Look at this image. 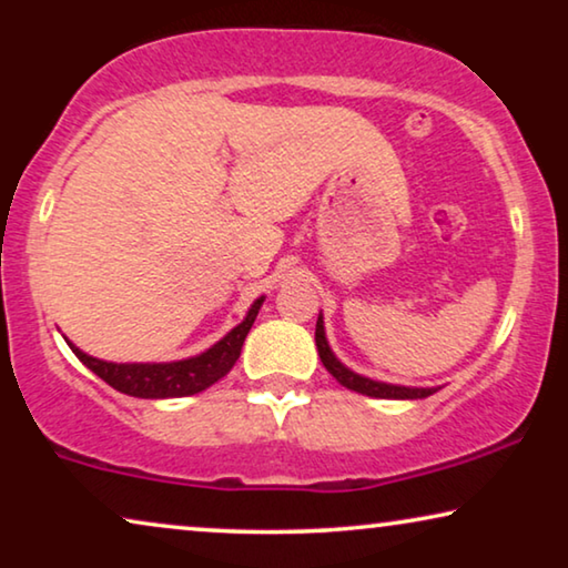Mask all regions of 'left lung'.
<instances>
[{"mask_svg":"<svg viewBox=\"0 0 568 568\" xmlns=\"http://www.w3.org/2000/svg\"><path fill=\"white\" fill-rule=\"evenodd\" d=\"M315 346L317 354H321L323 367L331 372L333 377L338 379L341 385L348 387V390L369 395V398H393V400H418V398H429L439 390V387H410V385H393V383H383V379H372L364 375H356L354 369H348L344 362L333 354V348L325 338V325H323V313L317 315V325H315Z\"/></svg>","mask_w":568,"mask_h":568,"instance_id":"obj_1","label":"left lung"}]
</instances>
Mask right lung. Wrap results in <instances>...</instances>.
<instances>
[{"label":"right lung","instance_id":"add662e5","mask_svg":"<svg viewBox=\"0 0 568 568\" xmlns=\"http://www.w3.org/2000/svg\"><path fill=\"white\" fill-rule=\"evenodd\" d=\"M258 297L247 310L243 323H237L227 336L216 341L214 346H209L206 352L189 359L178 362H105L95 359V356L84 354L82 348H77L72 341L67 338V344L77 354L84 367L95 372L100 379H105L108 385L115 387L119 393L134 395V398H183V395H196L206 390L209 385H214L216 379H222L232 369V364L237 362L240 348L245 344V336L251 333L255 315L263 305Z\"/></svg>","mask_w":568,"mask_h":568}]
</instances>
